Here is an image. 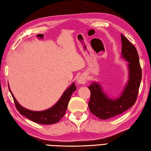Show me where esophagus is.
Returning a JSON list of instances; mask_svg holds the SVG:
<instances>
[{"label":"esophagus","mask_w":151,"mask_h":151,"mask_svg":"<svg viewBox=\"0 0 151 151\" xmlns=\"http://www.w3.org/2000/svg\"><path fill=\"white\" fill-rule=\"evenodd\" d=\"M86 81V77L85 74H81L77 78V83L79 84H85Z\"/></svg>","instance_id":"1"}]
</instances>
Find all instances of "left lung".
Listing matches in <instances>:
<instances>
[{"label": "left lung", "instance_id": "8db88e82", "mask_svg": "<svg viewBox=\"0 0 151 151\" xmlns=\"http://www.w3.org/2000/svg\"><path fill=\"white\" fill-rule=\"evenodd\" d=\"M122 57L128 62L129 81L121 96L111 99L103 92L102 87L96 82L88 88L90 99L88 107L93 115L101 119H107L121 114L134 105L142 80V68L136 47L121 34Z\"/></svg>", "mask_w": 151, "mask_h": 151}]
</instances>
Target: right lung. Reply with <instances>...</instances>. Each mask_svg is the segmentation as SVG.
<instances>
[{
  "label": "right lung",
  "instance_id": "add662e5",
  "mask_svg": "<svg viewBox=\"0 0 151 151\" xmlns=\"http://www.w3.org/2000/svg\"><path fill=\"white\" fill-rule=\"evenodd\" d=\"M76 90V86L75 83H73L63 93L59 101L51 108L42 110V111H32V110L25 109L24 107L20 105L17 101L11 90L9 88V90L12 96L16 108L19 113L26 117L31 121L37 123L42 124V125H52V124L59 122V120L65 114L69 101L72 96V93Z\"/></svg>",
  "mask_w": 151,
  "mask_h": 151
}]
</instances>
